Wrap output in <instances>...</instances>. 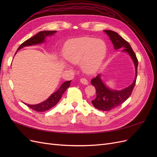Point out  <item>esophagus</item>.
I'll return each instance as SVG.
<instances>
[{"mask_svg":"<svg viewBox=\"0 0 157 157\" xmlns=\"http://www.w3.org/2000/svg\"><path fill=\"white\" fill-rule=\"evenodd\" d=\"M80 82H81L82 84H85V85H87L88 84V80H86V78H82L80 79Z\"/></svg>","mask_w":157,"mask_h":157,"instance_id":"obj_1","label":"esophagus"}]
</instances>
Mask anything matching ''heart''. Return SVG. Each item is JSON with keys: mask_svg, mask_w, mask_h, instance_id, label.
<instances>
[{"mask_svg": "<svg viewBox=\"0 0 157 157\" xmlns=\"http://www.w3.org/2000/svg\"><path fill=\"white\" fill-rule=\"evenodd\" d=\"M107 52L105 43L93 37H81L68 41L63 47V56L73 64L81 63L85 73H93L101 65Z\"/></svg>", "mask_w": 157, "mask_h": 157, "instance_id": "1", "label": "heart"}]
</instances>
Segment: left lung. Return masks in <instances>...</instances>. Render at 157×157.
I'll return each instance as SVG.
<instances>
[{
  "instance_id": "8db88e82",
  "label": "left lung",
  "mask_w": 157,
  "mask_h": 157,
  "mask_svg": "<svg viewBox=\"0 0 157 157\" xmlns=\"http://www.w3.org/2000/svg\"><path fill=\"white\" fill-rule=\"evenodd\" d=\"M104 32L110 38L115 50L124 48L122 52H125L129 54L136 69V77L134 82L129 86L121 90H111L107 87L102 81L99 74L91 80V83L96 88V97L92 101L93 105L99 110L107 111L120 105L130 96L136 84L138 61L130 44L117 33L111 30H104Z\"/></svg>"
}]
</instances>
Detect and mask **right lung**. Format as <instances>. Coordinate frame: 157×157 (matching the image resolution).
I'll use <instances>...</instances> for the list:
<instances>
[{"instance_id":"1","label":"right lung","mask_w":157,"mask_h":157,"mask_svg":"<svg viewBox=\"0 0 157 157\" xmlns=\"http://www.w3.org/2000/svg\"><path fill=\"white\" fill-rule=\"evenodd\" d=\"M56 32V31H40L35 36H33V37L30 38V39L25 40L24 42H23V43L20 46V47L17 48V52L19 50H20L21 48H23L24 46H32V45H35V44L42 43V42H44L45 41V39L46 36L53 35ZM71 82V80L63 82L56 92L52 94L46 101L43 102L36 104V105H29V104H27V103H25V104L29 108L38 112H44L48 110V109L54 107L56 104L59 102L61 96H62L63 94L65 92V90L70 86Z\"/></svg>"}]
</instances>
